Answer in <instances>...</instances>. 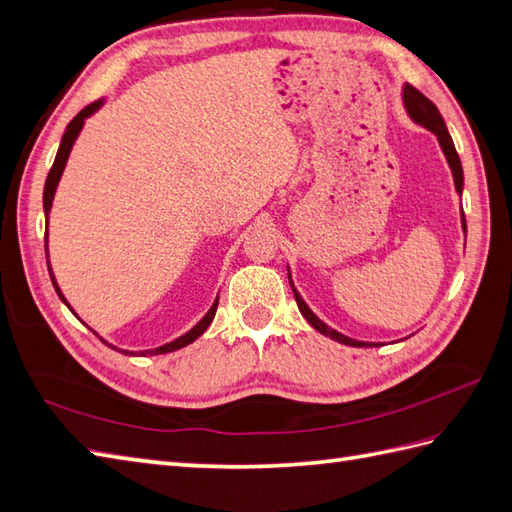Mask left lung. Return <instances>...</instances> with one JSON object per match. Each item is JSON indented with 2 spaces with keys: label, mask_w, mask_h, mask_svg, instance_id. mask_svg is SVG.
<instances>
[{
  "label": "left lung",
  "mask_w": 512,
  "mask_h": 512,
  "mask_svg": "<svg viewBox=\"0 0 512 512\" xmlns=\"http://www.w3.org/2000/svg\"><path fill=\"white\" fill-rule=\"evenodd\" d=\"M401 100H403V109H406L410 120H412L414 124H419V126L427 128V130H430V133L436 135L438 146H441V150H443V154H445V159H447L451 176H454L456 192H458V196H462V187H465V174H462V163H460V157H458V152H456L454 139H451L449 130H447V126H445L443 115L438 113L436 104H434L432 100H427L421 91H417V89L410 87V85L403 87ZM460 224H462V231H465V240H467V222H465V211H462V207H460ZM288 279H290V285H292L296 305H299L301 314L305 316L307 323H310L316 331H320V334H323V336H329L331 340H336V342H340V344H349V347H377V342L353 340V338H349V336L340 334V331L331 329L329 325H325L323 320H320V318L310 310V305H307V303L303 301V296L299 294V290L294 288L292 275H290V266H288Z\"/></svg>",
  "instance_id": "obj_1"
}]
</instances>
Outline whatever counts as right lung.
Segmentation results:
<instances>
[{
    "label": "right lung",
    "mask_w": 512,
    "mask_h": 512,
    "mask_svg": "<svg viewBox=\"0 0 512 512\" xmlns=\"http://www.w3.org/2000/svg\"><path fill=\"white\" fill-rule=\"evenodd\" d=\"M104 102H106V98H102V100H98V102H93V104H89V106H85V109H82L74 120H71L69 124H67V128H65V135H63V139H61V146H58V152H56V159H54V165H52V170H50V174H47V178H45V187H43V211H45V227H50V211H52V202H54V194H56V187H58V183H61V176H63V172H65V165H67V159H69V154H71V148H74V144H76V139H78V135H80V130H82V126H85V120L87 117H91L93 113H98L102 106H104ZM45 259H47V270H50V279H52V285H54V290H56V294H58V299H61L69 310H71V305L67 303V299H65V294L61 292V288H58V283H56V277H54V272H52V264H50V248H47V231H45ZM216 310H218V299L213 301V305L209 307V312L202 316L198 323L187 331V334H183V336H178L176 340H172V342H168V344H163V347H157V349H146V351H128V349H117L115 344H109L106 342L104 338H100L104 344H109L111 349H115V351H120V353H124V355H159V353H170V351H176V349H183V347H187V344H192L198 336H202L205 334V329L211 325V320H213V316H216ZM71 314L74 316H78L74 310H71ZM80 320V318H78ZM95 334V331H93ZM98 336V334H95Z\"/></svg>",
    "instance_id": "add662e5"
}]
</instances>
